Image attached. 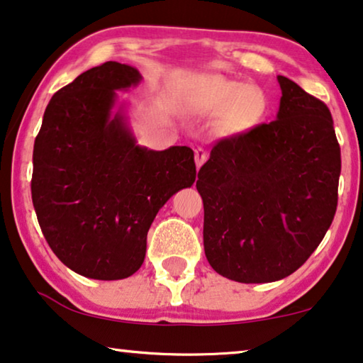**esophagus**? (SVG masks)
<instances>
[{
	"label": "esophagus",
	"instance_id": "obj_1",
	"mask_svg": "<svg viewBox=\"0 0 363 363\" xmlns=\"http://www.w3.org/2000/svg\"><path fill=\"white\" fill-rule=\"evenodd\" d=\"M206 160H208V152H206L204 149L199 147V149L194 150V162H196L198 169L206 162Z\"/></svg>",
	"mask_w": 363,
	"mask_h": 363
}]
</instances>
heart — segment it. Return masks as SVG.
Here are the masks:
<instances>
[{
  "label": "heart",
  "instance_id": "1",
  "mask_svg": "<svg viewBox=\"0 0 363 363\" xmlns=\"http://www.w3.org/2000/svg\"><path fill=\"white\" fill-rule=\"evenodd\" d=\"M185 104L193 113L220 116L217 131L222 136H245L264 123L269 97L263 87L220 74H203L189 82Z\"/></svg>",
  "mask_w": 363,
  "mask_h": 363
}]
</instances>
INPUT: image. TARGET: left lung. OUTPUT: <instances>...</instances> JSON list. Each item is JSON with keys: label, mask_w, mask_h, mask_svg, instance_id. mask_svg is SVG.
<instances>
[{"label": "left lung", "mask_w": 363, "mask_h": 363, "mask_svg": "<svg viewBox=\"0 0 363 363\" xmlns=\"http://www.w3.org/2000/svg\"><path fill=\"white\" fill-rule=\"evenodd\" d=\"M274 121L220 139L201 167L204 253L216 272L274 282L315 252L336 214L341 147L330 108L289 77Z\"/></svg>", "instance_id": "obj_1"}]
</instances>
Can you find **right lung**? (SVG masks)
<instances>
[{
  "instance_id": "obj_1",
  "label": "right lung",
  "mask_w": 363,
  "mask_h": 363,
  "mask_svg": "<svg viewBox=\"0 0 363 363\" xmlns=\"http://www.w3.org/2000/svg\"><path fill=\"white\" fill-rule=\"evenodd\" d=\"M133 66L107 61L55 94L33 144L32 203L43 237L77 274L118 281L141 267L149 227L196 180L193 150L139 146L118 94L138 86Z\"/></svg>"
}]
</instances>
